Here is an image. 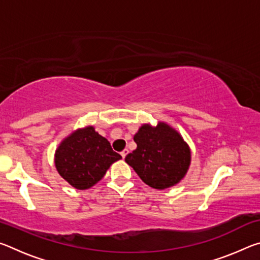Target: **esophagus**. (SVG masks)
Here are the masks:
<instances>
[{"label":"esophagus","instance_id":"esophagus-1","mask_svg":"<svg viewBox=\"0 0 260 260\" xmlns=\"http://www.w3.org/2000/svg\"><path fill=\"white\" fill-rule=\"evenodd\" d=\"M127 153H128V149H124V150H122V151L120 152V155H121L122 158H125Z\"/></svg>","mask_w":260,"mask_h":260}]
</instances>
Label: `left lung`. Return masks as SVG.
I'll return each mask as SVG.
<instances>
[{"label": "left lung", "instance_id": "left-lung-1", "mask_svg": "<svg viewBox=\"0 0 260 260\" xmlns=\"http://www.w3.org/2000/svg\"><path fill=\"white\" fill-rule=\"evenodd\" d=\"M134 141L138 147L126 156L125 161L149 187L160 190L170 188L187 174L191 161L190 148L169 124H143Z\"/></svg>", "mask_w": 260, "mask_h": 260}]
</instances>
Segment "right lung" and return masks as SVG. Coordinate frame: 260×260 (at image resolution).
Returning <instances> with one entry per match:
<instances>
[{"mask_svg": "<svg viewBox=\"0 0 260 260\" xmlns=\"http://www.w3.org/2000/svg\"><path fill=\"white\" fill-rule=\"evenodd\" d=\"M120 158L94 126H86L72 132L59 143L55 151V166L65 181L85 190L98 183Z\"/></svg>", "mask_w": 260, "mask_h": 260, "instance_id": "1", "label": "right lung"}]
</instances>
